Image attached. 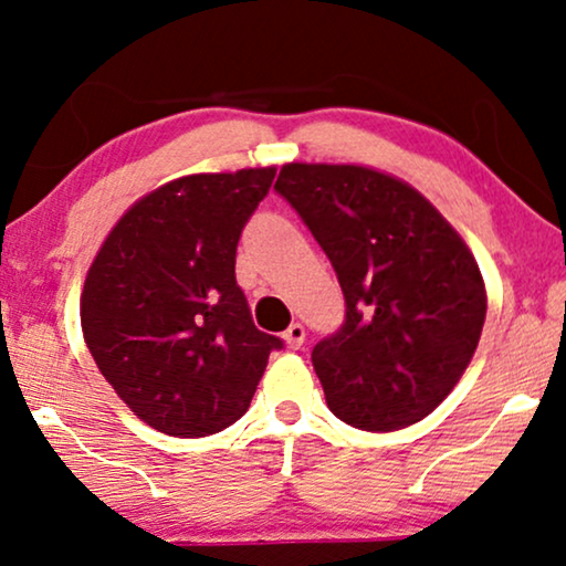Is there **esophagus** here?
Here are the masks:
<instances>
[{"label":"esophagus","instance_id":"obj_1","mask_svg":"<svg viewBox=\"0 0 566 566\" xmlns=\"http://www.w3.org/2000/svg\"><path fill=\"white\" fill-rule=\"evenodd\" d=\"M283 339H285V345L291 347V350H298L301 345H304V339H306V329L301 327V324L296 322V324H291L289 329H285V335H283Z\"/></svg>","mask_w":566,"mask_h":566}]
</instances>
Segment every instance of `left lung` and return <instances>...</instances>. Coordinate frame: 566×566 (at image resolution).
<instances>
[{
	"label": "left lung",
	"instance_id": "1",
	"mask_svg": "<svg viewBox=\"0 0 566 566\" xmlns=\"http://www.w3.org/2000/svg\"><path fill=\"white\" fill-rule=\"evenodd\" d=\"M335 268L345 322L312 363L332 415L370 432L428 417L474 358L486 293L428 198L355 165H285L275 182Z\"/></svg>",
	"mask_w": 566,
	"mask_h": 566
}]
</instances>
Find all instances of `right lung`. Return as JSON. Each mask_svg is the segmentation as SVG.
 I'll list each match as a JSON object with an SVG mask.
<instances>
[{"mask_svg":"<svg viewBox=\"0 0 566 566\" xmlns=\"http://www.w3.org/2000/svg\"><path fill=\"white\" fill-rule=\"evenodd\" d=\"M275 167L188 175L115 223L82 291L99 374L138 420L175 438L234 424L283 339L254 327L237 244Z\"/></svg>","mask_w":566,"mask_h":566,"instance_id":"1","label":"right lung"}]
</instances>
